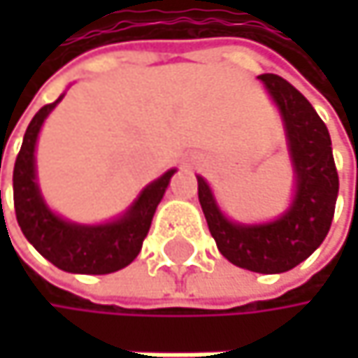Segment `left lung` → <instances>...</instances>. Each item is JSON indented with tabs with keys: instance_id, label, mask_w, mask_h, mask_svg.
I'll list each match as a JSON object with an SVG mask.
<instances>
[{
	"instance_id": "8db88e82",
	"label": "left lung",
	"mask_w": 358,
	"mask_h": 358,
	"mask_svg": "<svg viewBox=\"0 0 358 358\" xmlns=\"http://www.w3.org/2000/svg\"><path fill=\"white\" fill-rule=\"evenodd\" d=\"M259 78L286 124L296 172L292 207L271 224H232L215 205L203 178H196L199 203L217 249L230 263L257 273H282L303 263L327 236L338 196V172L329 132L303 93L278 74H261Z\"/></svg>"
}]
</instances>
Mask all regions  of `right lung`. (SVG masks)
Returning a JSON list of instances; mask_svg holds the SVG:
<instances>
[{
  "label": "right lung",
  "mask_w": 358,
  "mask_h": 358,
  "mask_svg": "<svg viewBox=\"0 0 358 358\" xmlns=\"http://www.w3.org/2000/svg\"><path fill=\"white\" fill-rule=\"evenodd\" d=\"M59 101L62 97L38 109L24 132V141L14 164L16 220L27 241L55 267L70 273H111L130 265L141 252L153 213L176 170L166 172L162 178L149 184L141 192L138 201L111 224L78 226L53 215L43 203L36 186L35 145L43 120Z\"/></svg>",
  "instance_id": "1"
}]
</instances>
